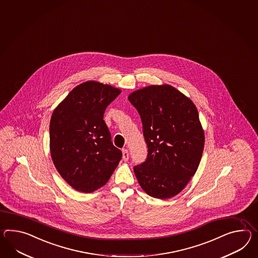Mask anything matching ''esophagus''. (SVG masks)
<instances>
[{
	"mask_svg": "<svg viewBox=\"0 0 258 258\" xmlns=\"http://www.w3.org/2000/svg\"><path fill=\"white\" fill-rule=\"evenodd\" d=\"M122 155H123V160L127 161L128 160V151L126 149H122Z\"/></svg>",
	"mask_w": 258,
	"mask_h": 258,
	"instance_id": "1",
	"label": "esophagus"
}]
</instances>
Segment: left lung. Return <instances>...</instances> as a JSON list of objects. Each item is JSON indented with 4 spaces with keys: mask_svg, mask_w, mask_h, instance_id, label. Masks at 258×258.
<instances>
[{
    "mask_svg": "<svg viewBox=\"0 0 258 258\" xmlns=\"http://www.w3.org/2000/svg\"><path fill=\"white\" fill-rule=\"evenodd\" d=\"M128 101L140 113L148 155L134 173L145 193L160 200L179 194L201 162L204 131L193 101L170 85L138 89Z\"/></svg>",
    "mask_w": 258,
    "mask_h": 258,
    "instance_id": "8db88e82",
    "label": "left lung"
}]
</instances>
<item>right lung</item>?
<instances>
[{
	"mask_svg": "<svg viewBox=\"0 0 258 258\" xmlns=\"http://www.w3.org/2000/svg\"><path fill=\"white\" fill-rule=\"evenodd\" d=\"M119 88L96 81L78 85L54 110L50 153L58 173L74 189L91 193L103 186L122 157L104 120Z\"/></svg>",
	"mask_w": 258,
	"mask_h": 258,
	"instance_id": "right-lung-1",
	"label": "right lung"
}]
</instances>
